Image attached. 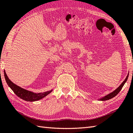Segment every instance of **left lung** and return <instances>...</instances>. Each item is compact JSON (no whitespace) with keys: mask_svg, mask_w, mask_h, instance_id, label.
I'll return each instance as SVG.
<instances>
[{"mask_svg":"<svg viewBox=\"0 0 133 133\" xmlns=\"http://www.w3.org/2000/svg\"><path fill=\"white\" fill-rule=\"evenodd\" d=\"M128 77H129V74L128 75H127V76L126 77V79H124V81L122 83L121 85L119 86V87L117 88V89H116L114 91V92H111L110 93H109V94H108L107 95H106L105 96H104V97H103L102 98H100V99H98V100H101V101H105V100H110L111 99V98H113L115 97V96H116L118 94L119 92H120L121 90L122 89V88H123V87L124 86V84H125L126 82L127 81V79H128Z\"/></svg>","mask_w":133,"mask_h":133,"instance_id":"8db88e82","label":"left lung"}]
</instances>
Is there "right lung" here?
<instances>
[{
    "label": "right lung",
    "mask_w": 133,
    "mask_h": 133,
    "mask_svg": "<svg viewBox=\"0 0 133 133\" xmlns=\"http://www.w3.org/2000/svg\"><path fill=\"white\" fill-rule=\"evenodd\" d=\"M4 74L5 79H6V81L7 85H9V87L11 88L12 90L18 97L22 98L23 100L32 101H32H38L45 97V96L49 95L52 91V89H51V90L46 91V92L43 93H34L33 92H30V91H29L18 87V85H15L12 82H11L10 79H9V78H8L5 70L4 71Z\"/></svg>",
    "instance_id": "1"
}]
</instances>
